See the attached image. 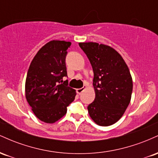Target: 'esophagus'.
I'll use <instances>...</instances> for the list:
<instances>
[{"instance_id": "obj_1", "label": "esophagus", "mask_w": 158, "mask_h": 158, "mask_svg": "<svg viewBox=\"0 0 158 158\" xmlns=\"http://www.w3.org/2000/svg\"><path fill=\"white\" fill-rule=\"evenodd\" d=\"M85 90V87H83V88H77V92L79 94H80L82 93V92L84 91Z\"/></svg>"}]
</instances>
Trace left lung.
<instances>
[{
	"instance_id": "1",
	"label": "left lung",
	"mask_w": 158,
	"mask_h": 158,
	"mask_svg": "<svg viewBox=\"0 0 158 158\" xmlns=\"http://www.w3.org/2000/svg\"><path fill=\"white\" fill-rule=\"evenodd\" d=\"M94 71L95 99L88 106L89 115L101 126L117 123L131 101L133 82L124 59L113 48L96 42H81Z\"/></svg>"
}]
</instances>
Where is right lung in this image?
<instances>
[{
    "instance_id": "add662e5",
    "label": "right lung",
    "mask_w": 158,
    "mask_h": 158,
    "mask_svg": "<svg viewBox=\"0 0 158 158\" xmlns=\"http://www.w3.org/2000/svg\"><path fill=\"white\" fill-rule=\"evenodd\" d=\"M70 41L52 40L34 56L26 78L25 96L35 117L54 123L67 113L75 99L76 90L62 83L67 77L65 58Z\"/></svg>"
}]
</instances>
